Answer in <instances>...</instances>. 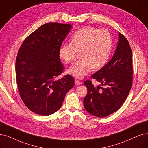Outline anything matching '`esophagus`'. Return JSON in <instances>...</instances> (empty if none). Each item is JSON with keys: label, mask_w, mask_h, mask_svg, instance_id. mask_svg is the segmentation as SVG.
Masks as SVG:
<instances>
[{"label": "esophagus", "mask_w": 148, "mask_h": 148, "mask_svg": "<svg viewBox=\"0 0 148 148\" xmlns=\"http://www.w3.org/2000/svg\"><path fill=\"white\" fill-rule=\"evenodd\" d=\"M81 84V82L79 81V80H78V79H75V84L76 85V86H79V85H80Z\"/></svg>", "instance_id": "1"}]
</instances>
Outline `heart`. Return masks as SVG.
Wrapping results in <instances>:
<instances>
[{
  "label": "heart",
  "instance_id": "obj_1",
  "mask_svg": "<svg viewBox=\"0 0 148 148\" xmlns=\"http://www.w3.org/2000/svg\"><path fill=\"white\" fill-rule=\"evenodd\" d=\"M112 46V37L107 30L87 27L75 33L70 38V44L60 46L59 56L64 62L69 64L79 53L80 60L73 64L67 73L82 79L93 68L99 69L107 63Z\"/></svg>",
  "mask_w": 148,
  "mask_h": 148
}]
</instances>
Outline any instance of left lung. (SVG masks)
Listing matches in <instances>:
<instances>
[{
  "instance_id": "obj_1",
  "label": "left lung",
  "mask_w": 148,
  "mask_h": 148,
  "mask_svg": "<svg viewBox=\"0 0 148 148\" xmlns=\"http://www.w3.org/2000/svg\"><path fill=\"white\" fill-rule=\"evenodd\" d=\"M132 75V50L127 39L119 33L113 57L92 75L93 79L106 87H94L90 80L84 82L87 88V94L83 101L85 109L93 116L100 118L116 112L125 101L131 90Z\"/></svg>"
}]
</instances>
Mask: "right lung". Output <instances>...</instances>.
Instances as JSON below:
<instances>
[{
	"instance_id": "obj_1",
	"label": "right lung",
	"mask_w": 148,
	"mask_h": 148,
	"mask_svg": "<svg viewBox=\"0 0 148 148\" xmlns=\"http://www.w3.org/2000/svg\"><path fill=\"white\" fill-rule=\"evenodd\" d=\"M71 27L58 22L45 23L29 34L20 47L15 67L17 85L22 101L35 114H54L74 86V78L69 75L55 79L64 69L59 49Z\"/></svg>"
}]
</instances>
